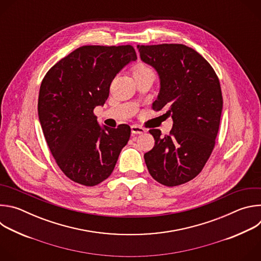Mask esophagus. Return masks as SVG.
<instances>
[{"label":"esophagus","instance_id":"obj_1","mask_svg":"<svg viewBox=\"0 0 261 261\" xmlns=\"http://www.w3.org/2000/svg\"><path fill=\"white\" fill-rule=\"evenodd\" d=\"M131 131L133 134H142L145 132V129L141 126H138V125H132L131 126Z\"/></svg>","mask_w":261,"mask_h":261}]
</instances>
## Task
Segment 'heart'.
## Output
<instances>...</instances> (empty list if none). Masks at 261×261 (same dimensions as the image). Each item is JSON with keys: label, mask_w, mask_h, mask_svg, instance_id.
Returning a JSON list of instances; mask_svg holds the SVG:
<instances>
[{"label": "heart", "mask_w": 261, "mask_h": 261, "mask_svg": "<svg viewBox=\"0 0 261 261\" xmlns=\"http://www.w3.org/2000/svg\"><path fill=\"white\" fill-rule=\"evenodd\" d=\"M147 70H150V68L146 67L145 65H143V64H137V65H135V66L133 67V69H132L133 76L137 75V74H139V73H141V72L147 71Z\"/></svg>", "instance_id": "b5f03b06"}]
</instances>
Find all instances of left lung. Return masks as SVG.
Returning <instances> with one entry per match:
<instances>
[{"mask_svg": "<svg viewBox=\"0 0 261 261\" xmlns=\"http://www.w3.org/2000/svg\"><path fill=\"white\" fill-rule=\"evenodd\" d=\"M137 49L160 77L152 108L166 109L165 118L173 121L169 135L150 130L155 145L144 161L154 179L174 187L197 176L214 150L223 107L220 82L210 63L184 44L137 45Z\"/></svg>", "mask_w": 261, "mask_h": 261, "instance_id": "left-lung-1", "label": "left lung"}]
</instances>
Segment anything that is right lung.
Segmentation results:
<instances>
[{
    "instance_id": "right-lung-1",
    "label": "right lung",
    "mask_w": 261,
    "mask_h": 261,
    "mask_svg": "<svg viewBox=\"0 0 261 261\" xmlns=\"http://www.w3.org/2000/svg\"><path fill=\"white\" fill-rule=\"evenodd\" d=\"M137 60L132 45H85L54 65L38 97L41 128L58 166L71 180L96 186L113 172L131 128H101L94 108L103 105L117 74Z\"/></svg>"
}]
</instances>
